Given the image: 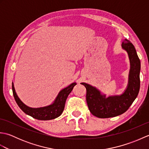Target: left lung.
<instances>
[{
  "instance_id": "8db88e82",
  "label": "left lung",
  "mask_w": 149,
  "mask_h": 149,
  "mask_svg": "<svg viewBox=\"0 0 149 149\" xmlns=\"http://www.w3.org/2000/svg\"><path fill=\"white\" fill-rule=\"evenodd\" d=\"M122 42V47L127 51L130 60V71L127 87L120 95L106 97V95L91 85L82 83L86 89V102L93 115L98 118H111L122 115L127 111L137 97L140 87V60L134 45L128 40Z\"/></svg>"
}]
</instances>
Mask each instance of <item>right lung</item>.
I'll return each mask as SVG.
<instances>
[{"label": "right lung", "instance_id": "right-lung-1", "mask_svg": "<svg viewBox=\"0 0 149 149\" xmlns=\"http://www.w3.org/2000/svg\"><path fill=\"white\" fill-rule=\"evenodd\" d=\"M75 85L76 83H73L68 86L60 91L52 104L45 107H38V108L28 107L22 102L15 92L13 83H12V90L16 102L25 113L37 120H49L58 118L61 115L65 108L66 100Z\"/></svg>", "mask_w": 149, "mask_h": 149}]
</instances>
